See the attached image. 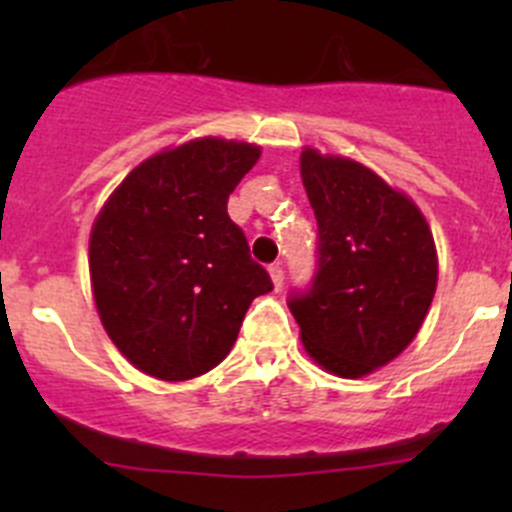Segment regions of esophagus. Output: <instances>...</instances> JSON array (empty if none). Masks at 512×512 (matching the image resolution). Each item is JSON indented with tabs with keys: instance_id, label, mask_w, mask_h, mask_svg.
Instances as JSON below:
<instances>
[{
	"instance_id": "34e87169",
	"label": "esophagus",
	"mask_w": 512,
	"mask_h": 512,
	"mask_svg": "<svg viewBox=\"0 0 512 512\" xmlns=\"http://www.w3.org/2000/svg\"><path fill=\"white\" fill-rule=\"evenodd\" d=\"M270 277H272V285H275V289H280L282 285H285V270H282L280 262H277V265H270Z\"/></svg>"
}]
</instances>
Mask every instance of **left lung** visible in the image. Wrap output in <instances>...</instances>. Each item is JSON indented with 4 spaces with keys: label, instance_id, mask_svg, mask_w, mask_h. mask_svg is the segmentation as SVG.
Listing matches in <instances>:
<instances>
[{
    "label": "left lung",
    "instance_id": "1",
    "mask_svg": "<svg viewBox=\"0 0 512 512\" xmlns=\"http://www.w3.org/2000/svg\"><path fill=\"white\" fill-rule=\"evenodd\" d=\"M299 170L319 257L312 287L287 304L307 354L359 379L414 342L436 294V245L414 200L366 165L304 148Z\"/></svg>",
    "mask_w": 512,
    "mask_h": 512
}]
</instances>
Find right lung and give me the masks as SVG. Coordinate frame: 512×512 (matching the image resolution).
Listing matches in <instances>:
<instances>
[{
    "label": "right lung",
    "instance_id": "1",
    "mask_svg": "<svg viewBox=\"0 0 512 512\" xmlns=\"http://www.w3.org/2000/svg\"><path fill=\"white\" fill-rule=\"evenodd\" d=\"M260 158L252 143L195 138L143 160L91 227L98 317L143 374L188 381L225 359L247 307L272 292L227 198Z\"/></svg>",
    "mask_w": 512,
    "mask_h": 512
}]
</instances>
